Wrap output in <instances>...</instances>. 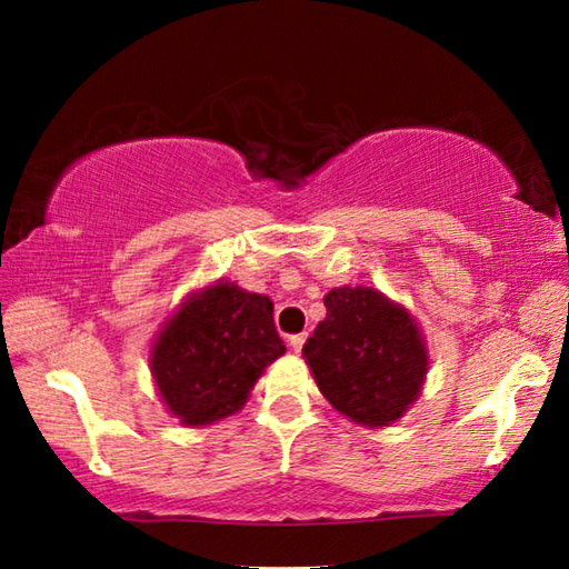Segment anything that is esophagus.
Here are the masks:
<instances>
[{"label":"esophagus","instance_id":"esophagus-1","mask_svg":"<svg viewBox=\"0 0 569 569\" xmlns=\"http://www.w3.org/2000/svg\"><path fill=\"white\" fill-rule=\"evenodd\" d=\"M303 343H306V333H296V336H291V339H288V346H291L293 353H301Z\"/></svg>","mask_w":569,"mask_h":569}]
</instances>
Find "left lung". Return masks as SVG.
Instances as JSON below:
<instances>
[{
    "mask_svg": "<svg viewBox=\"0 0 569 569\" xmlns=\"http://www.w3.org/2000/svg\"><path fill=\"white\" fill-rule=\"evenodd\" d=\"M326 319L303 346L331 407L369 429L399 421L419 399L429 349L409 308L377 288L341 286L323 296Z\"/></svg>",
    "mask_w": 569,
    "mask_h": 569,
    "instance_id": "8db88e82",
    "label": "left lung"
}]
</instances>
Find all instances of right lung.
I'll use <instances>...</instances> for the list:
<instances>
[{
	"mask_svg": "<svg viewBox=\"0 0 569 569\" xmlns=\"http://www.w3.org/2000/svg\"><path fill=\"white\" fill-rule=\"evenodd\" d=\"M283 353L271 298L216 281L192 291L162 323L150 371L170 417L208 427L243 409L266 366Z\"/></svg>",
	"mask_w": 569,
	"mask_h": 569,
	"instance_id": "1",
	"label": "right lung"
}]
</instances>
